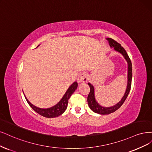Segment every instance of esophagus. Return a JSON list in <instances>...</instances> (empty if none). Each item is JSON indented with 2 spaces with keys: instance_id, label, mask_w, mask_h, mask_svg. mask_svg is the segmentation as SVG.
I'll use <instances>...</instances> for the list:
<instances>
[{
  "instance_id": "1",
  "label": "esophagus",
  "mask_w": 152,
  "mask_h": 152,
  "mask_svg": "<svg viewBox=\"0 0 152 152\" xmlns=\"http://www.w3.org/2000/svg\"><path fill=\"white\" fill-rule=\"evenodd\" d=\"M87 80V75L85 74V73H80V74L78 75L77 77V82L78 83H81V82H84Z\"/></svg>"
}]
</instances>
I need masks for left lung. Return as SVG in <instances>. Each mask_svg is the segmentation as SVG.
<instances>
[{
  "mask_svg": "<svg viewBox=\"0 0 152 152\" xmlns=\"http://www.w3.org/2000/svg\"><path fill=\"white\" fill-rule=\"evenodd\" d=\"M106 39L108 41L109 46L111 48H114V50L115 51L121 54L124 59L126 60L127 64H128V74H127V86L126 91L124 94V96L121 98V101H119L118 103H116L115 105L110 106V107H104L101 106L99 104L96 99L95 97V89H94V87L91 83L88 82V85L90 87V93L88 94L87 97V102L88 107L92 110L93 112L95 113L105 115V114H109L112 113H114L120 107L122 106V104L126 100V97H128L129 92L130 91L131 85H132V61H131L129 56L126 53V50H125L121 45L117 43L116 41L111 38H107Z\"/></svg>",
  "mask_w": 152,
  "mask_h": 152,
  "instance_id": "obj_1",
  "label": "left lung"
}]
</instances>
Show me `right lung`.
I'll use <instances>...</instances> for the list:
<instances>
[{"label": "right lung", "instance_id": "1", "mask_svg": "<svg viewBox=\"0 0 152 152\" xmlns=\"http://www.w3.org/2000/svg\"><path fill=\"white\" fill-rule=\"evenodd\" d=\"M77 86H78V83L77 82H74V83H72V85L68 88L67 91L64 94V96H63L62 98L60 99V101L56 104H55V106L48 108H40L34 106L33 104H31L28 101L27 97H26V96L24 95V92L23 93L26 101H27L29 105L34 110V111H35L36 113L45 118H53L60 116L61 114H62L65 111V110L68 106V100L70 99L72 94L74 93L75 91L77 89Z\"/></svg>", "mask_w": 152, "mask_h": 152}]
</instances>
